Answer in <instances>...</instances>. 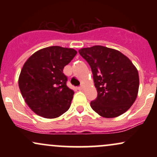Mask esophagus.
<instances>
[{"mask_svg": "<svg viewBox=\"0 0 157 157\" xmlns=\"http://www.w3.org/2000/svg\"><path fill=\"white\" fill-rule=\"evenodd\" d=\"M83 89H84V86H83V85H82V86H80V87H78V89L79 90H82Z\"/></svg>", "mask_w": 157, "mask_h": 157, "instance_id": "34e87169", "label": "esophagus"}]
</instances>
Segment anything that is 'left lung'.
<instances>
[{"mask_svg": "<svg viewBox=\"0 0 157 157\" xmlns=\"http://www.w3.org/2000/svg\"><path fill=\"white\" fill-rule=\"evenodd\" d=\"M79 53L89 63L97 91L90 103L100 116L114 118L127 111L137 97L138 70L120 51L102 46L82 48Z\"/></svg>", "mask_w": 157, "mask_h": 157, "instance_id": "left-lung-1", "label": "left lung"}]
</instances>
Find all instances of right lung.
<instances>
[{
	"instance_id": "1",
	"label": "right lung",
	"mask_w": 157,
	"mask_h": 157,
	"mask_svg": "<svg viewBox=\"0 0 157 157\" xmlns=\"http://www.w3.org/2000/svg\"><path fill=\"white\" fill-rule=\"evenodd\" d=\"M77 53L74 48L49 46L35 52L25 62L19 75V89L36 114L54 119L70 108L75 92L66 86L67 77L63 71Z\"/></svg>"
}]
</instances>
